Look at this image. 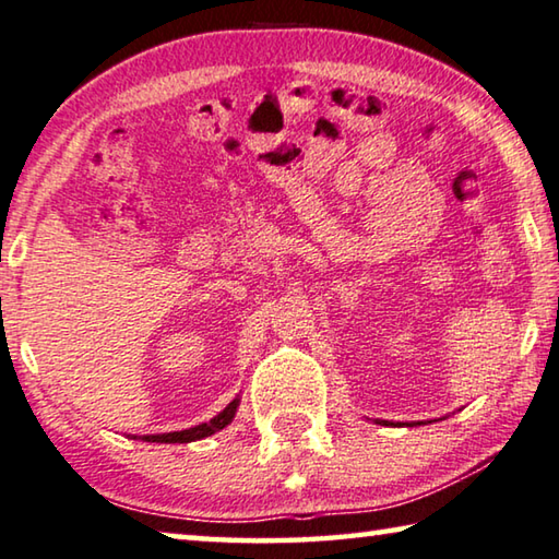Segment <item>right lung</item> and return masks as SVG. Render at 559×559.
I'll use <instances>...</instances> for the list:
<instances>
[{
	"label": "right lung",
	"instance_id": "add662e5",
	"mask_svg": "<svg viewBox=\"0 0 559 559\" xmlns=\"http://www.w3.org/2000/svg\"><path fill=\"white\" fill-rule=\"evenodd\" d=\"M236 407H238V401L228 403V407H224V411H221L214 420L201 423V425H197V428H189V430H181V432H164V436H144L141 440H146V442H191V440L209 438V436H214V432L224 430L226 425L234 420Z\"/></svg>",
	"mask_w": 559,
	"mask_h": 559
}]
</instances>
